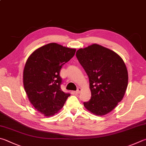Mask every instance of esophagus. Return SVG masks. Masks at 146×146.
<instances>
[{
    "label": "esophagus",
    "mask_w": 146,
    "mask_h": 146,
    "mask_svg": "<svg viewBox=\"0 0 146 146\" xmlns=\"http://www.w3.org/2000/svg\"><path fill=\"white\" fill-rule=\"evenodd\" d=\"M81 91H82L81 88H80V87H78V88L77 89V90H76V91H75V94H79L81 92Z\"/></svg>",
    "instance_id": "34e87169"
}]
</instances>
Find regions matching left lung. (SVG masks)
Segmentation results:
<instances>
[{
  "label": "left lung",
  "instance_id": "obj_1",
  "mask_svg": "<svg viewBox=\"0 0 146 146\" xmlns=\"http://www.w3.org/2000/svg\"><path fill=\"white\" fill-rule=\"evenodd\" d=\"M76 56L88 76L91 92L84 107L96 115L110 112L123 100L128 86L125 63L115 52L97 44L78 50Z\"/></svg>",
  "mask_w": 146,
  "mask_h": 146
}]
</instances>
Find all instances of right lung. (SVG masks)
<instances>
[{
    "mask_svg": "<svg viewBox=\"0 0 146 146\" xmlns=\"http://www.w3.org/2000/svg\"><path fill=\"white\" fill-rule=\"evenodd\" d=\"M75 52L76 49L49 43L36 50L25 63L23 82L26 94L33 107L47 117L59 112L70 96L60 89L59 73Z\"/></svg>",
    "mask_w": 146,
    "mask_h": 146,
    "instance_id": "obj_1",
    "label": "right lung"
}]
</instances>
